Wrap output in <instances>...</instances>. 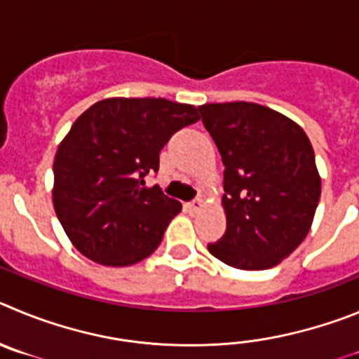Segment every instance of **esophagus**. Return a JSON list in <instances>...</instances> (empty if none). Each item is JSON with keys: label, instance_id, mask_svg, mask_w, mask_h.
<instances>
[{"label": "esophagus", "instance_id": "esophagus-1", "mask_svg": "<svg viewBox=\"0 0 359 359\" xmlns=\"http://www.w3.org/2000/svg\"><path fill=\"white\" fill-rule=\"evenodd\" d=\"M202 208H203V200L202 198H196V200H193V202L186 203V209L189 212H198V211H202Z\"/></svg>", "mask_w": 359, "mask_h": 359}]
</instances>
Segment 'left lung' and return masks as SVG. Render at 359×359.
<instances>
[{
  "label": "left lung",
  "instance_id": "1",
  "mask_svg": "<svg viewBox=\"0 0 359 359\" xmlns=\"http://www.w3.org/2000/svg\"><path fill=\"white\" fill-rule=\"evenodd\" d=\"M198 111L225 166L227 229L209 252L240 270L276 266L304 241L320 200L308 135L257 103H205Z\"/></svg>",
  "mask_w": 359,
  "mask_h": 359
}]
</instances>
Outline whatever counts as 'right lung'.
Returning <instances> with one entry per match:
<instances>
[{
	"mask_svg": "<svg viewBox=\"0 0 359 359\" xmlns=\"http://www.w3.org/2000/svg\"><path fill=\"white\" fill-rule=\"evenodd\" d=\"M200 119L164 98H107L76 119L53 163V208L71 243L105 266H128L159 247L182 205L144 187L159 151Z\"/></svg>",
	"mask_w": 359,
	"mask_h": 359,
	"instance_id": "add662e5",
	"label": "right lung"
}]
</instances>
